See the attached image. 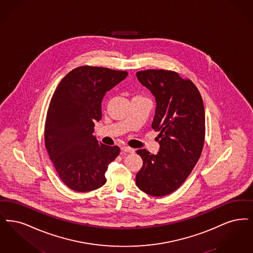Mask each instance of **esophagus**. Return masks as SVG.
<instances>
[{
  "label": "esophagus",
  "instance_id": "obj_1",
  "mask_svg": "<svg viewBox=\"0 0 253 253\" xmlns=\"http://www.w3.org/2000/svg\"><path fill=\"white\" fill-rule=\"evenodd\" d=\"M122 151L124 153H133L134 152V149L131 147H128V146H123L122 147Z\"/></svg>",
  "mask_w": 253,
  "mask_h": 253
}]
</instances>
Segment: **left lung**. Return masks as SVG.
<instances>
[{
  "mask_svg": "<svg viewBox=\"0 0 253 253\" xmlns=\"http://www.w3.org/2000/svg\"><path fill=\"white\" fill-rule=\"evenodd\" d=\"M156 100L152 128L160 132L158 154L137 150L143 166L136 184L153 197L167 196L185 181L202 152L205 138L203 100L195 84L167 70L136 74Z\"/></svg>",
  "mask_w": 253,
  "mask_h": 253,
  "instance_id": "left-lung-1",
  "label": "left lung"
}]
</instances>
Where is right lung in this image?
I'll list each match as a JSON object with an SVG mask.
<instances>
[{
    "label": "right lung",
    "mask_w": 253,
    "mask_h": 253,
    "mask_svg": "<svg viewBox=\"0 0 253 253\" xmlns=\"http://www.w3.org/2000/svg\"><path fill=\"white\" fill-rule=\"evenodd\" d=\"M126 77L127 72L81 66L55 88L45 122V146L58 176L74 191L103 186L108 166L120 153L117 145L99 143L92 133L102 118L105 94Z\"/></svg>",
    "instance_id": "right-lung-1"
}]
</instances>
